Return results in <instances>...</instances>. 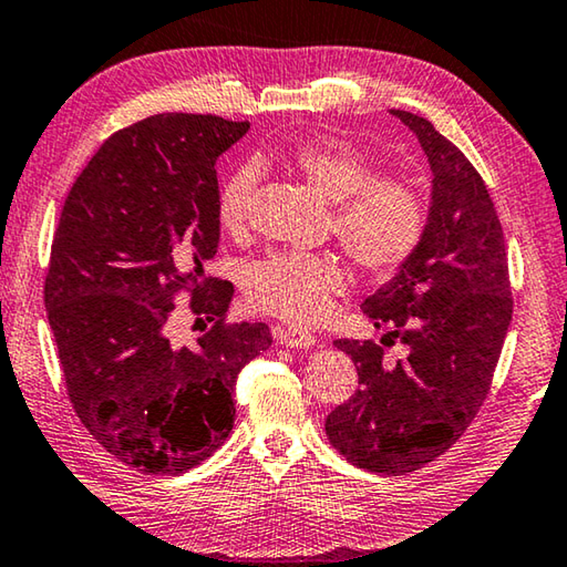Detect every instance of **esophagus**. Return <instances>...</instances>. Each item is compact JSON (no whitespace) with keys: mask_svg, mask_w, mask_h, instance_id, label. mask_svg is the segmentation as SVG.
Returning a JSON list of instances; mask_svg holds the SVG:
<instances>
[{"mask_svg":"<svg viewBox=\"0 0 567 567\" xmlns=\"http://www.w3.org/2000/svg\"><path fill=\"white\" fill-rule=\"evenodd\" d=\"M275 338L285 348H295V350H307V348H315L318 344V338L305 330H295V328H277L275 330Z\"/></svg>","mask_w":567,"mask_h":567,"instance_id":"1","label":"esophagus"}]
</instances>
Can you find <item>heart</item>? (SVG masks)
I'll return each mask as SVG.
<instances>
[{"mask_svg":"<svg viewBox=\"0 0 567 567\" xmlns=\"http://www.w3.org/2000/svg\"><path fill=\"white\" fill-rule=\"evenodd\" d=\"M290 165L332 207V233L362 270L390 275L415 252L425 233V207L408 182L375 177L372 162L338 137L290 150ZM255 175L243 167L219 189L217 217L225 233L247 227ZM348 272L328 252H275L247 272L245 292L257 310L292 324L322 322L344 290Z\"/></svg>","mask_w":567,"mask_h":567,"instance_id":"obj_1","label":"heart"}]
</instances>
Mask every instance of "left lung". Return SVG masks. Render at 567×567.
<instances>
[{
  "instance_id": "obj_1",
  "label": "left lung",
  "mask_w": 567,
  "mask_h": 567,
  "mask_svg": "<svg viewBox=\"0 0 567 567\" xmlns=\"http://www.w3.org/2000/svg\"><path fill=\"white\" fill-rule=\"evenodd\" d=\"M415 134L430 165L420 245L362 302L409 358L390 365L372 340H334L360 388L324 420L332 447L370 473L402 475L433 463L465 433L487 398L513 320L503 227L483 177L425 117L390 110Z\"/></svg>"
}]
</instances>
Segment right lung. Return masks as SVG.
<instances>
[{
	"label": "right lung",
	"instance_id": "1",
	"mask_svg": "<svg viewBox=\"0 0 567 567\" xmlns=\"http://www.w3.org/2000/svg\"><path fill=\"white\" fill-rule=\"evenodd\" d=\"M249 130L215 114H155L104 142L64 199L47 318L66 392L90 435L145 475H179L225 443L239 370L272 344L227 322L233 285L205 277L219 243L217 157ZM214 322L168 342L174 295Z\"/></svg>",
	"mask_w": 567,
	"mask_h": 567
}]
</instances>
